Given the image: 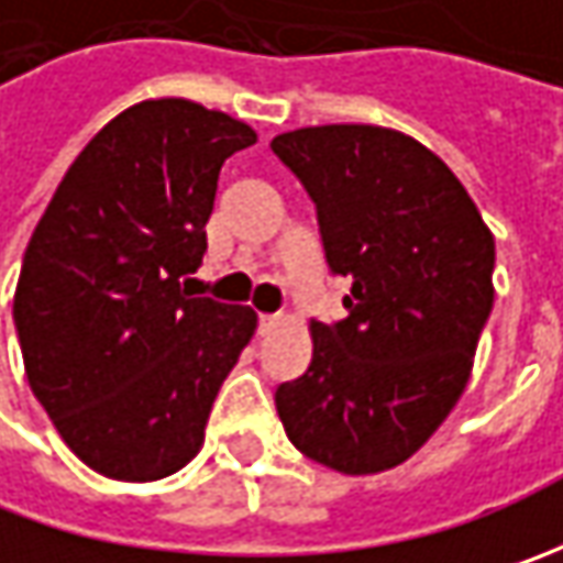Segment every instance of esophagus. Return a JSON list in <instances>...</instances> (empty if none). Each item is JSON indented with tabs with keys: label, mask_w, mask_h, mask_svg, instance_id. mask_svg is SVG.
Listing matches in <instances>:
<instances>
[{
	"label": "esophagus",
	"mask_w": 563,
	"mask_h": 563,
	"mask_svg": "<svg viewBox=\"0 0 563 563\" xmlns=\"http://www.w3.org/2000/svg\"><path fill=\"white\" fill-rule=\"evenodd\" d=\"M282 322H285L282 316H260V335H269V332H275Z\"/></svg>",
	"instance_id": "34e87169"
}]
</instances>
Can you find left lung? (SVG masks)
Instances as JSON below:
<instances>
[{"label":"left lung","mask_w":563,"mask_h":563,"mask_svg":"<svg viewBox=\"0 0 563 563\" xmlns=\"http://www.w3.org/2000/svg\"><path fill=\"white\" fill-rule=\"evenodd\" d=\"M313 197L325 260L351 278L347 319L310 322L307 373L275 407L300 454L344 476L413 457L464 395L495 285V238L457 175L378 124L272 137Z\"/></svg>","instance_id":"1"}]
</instances>
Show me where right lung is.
Wrapping results in <instances>:
<instances>
[{
	"label": "right lung",
	"instance_id": "right-lung-1",
	"mask_svg": "<svg viewBox=\"0 0 563 563\" xmlns=\"http://www.w3.org/2000/svg\"><path fill=\"white\" fill-rule=\"evenodd\" d=\"M256 143L194 99L128 106L80 150L36 222L14 288L33 395L62 442L121 483L178 473L256 332L241 303L194 297L219 172Z\"/></svg>",
	"mask_w": 563,
	"mask_h": 563
}]
</instances>
